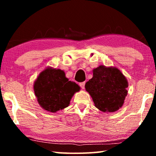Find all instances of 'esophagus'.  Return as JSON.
Here are the masks:
<instances>
[{
    "label": "esophagus",
    "mask_w": 156,
    "mask_h": 156,
    "mask_svg": "<svg viewBox=\"0 0 156 156\" xmlns=\"http://www.w3.org/2000/svg\"><path fill=\"white\" fill-rule=\"evenodd\" d=\"M84 85H85V82H83V83H80V86L81 87V88L83 89H84Z\"/></svg>",
    "instance_id": "esophagus-1"
}]
</instances>
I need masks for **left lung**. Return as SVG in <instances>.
<instances>
[{
  "label": "left lung",
  "mask_w": 156,
  "mask_h": 156,
  "mask_svg": "<svg viewBox=\"0 0 156 156\" xmlns=\"http://www.w3.org/2000/svg\"><path fill=\"white\" fill-rule=\"evenodd\" d=\"M127 79L115 67L100 65L85 84L95 107L104 113L115 112L123 106L128 91Z\"/></svg>",
  "instance_id": "left-lung-1"
}]
</instances>
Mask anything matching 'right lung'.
<instances>
[{
    "label": "right lung",
    "instance_id": "add662e5",
    "mask_svg": "<svg viewBox=\"0 0 156 156\" xmlns=\"http://www.w3.org/2000/svg\"><path fill=\"white\" fill-rule=\"evenodd\" d=\"M34 91L38 104L44 110L56 113L67 107L80 87L69 81L60 69L47 67L34 81Z\"/></svg>",
    "mask_w": 156,
    "mask_h": 156
}]
</instances>
